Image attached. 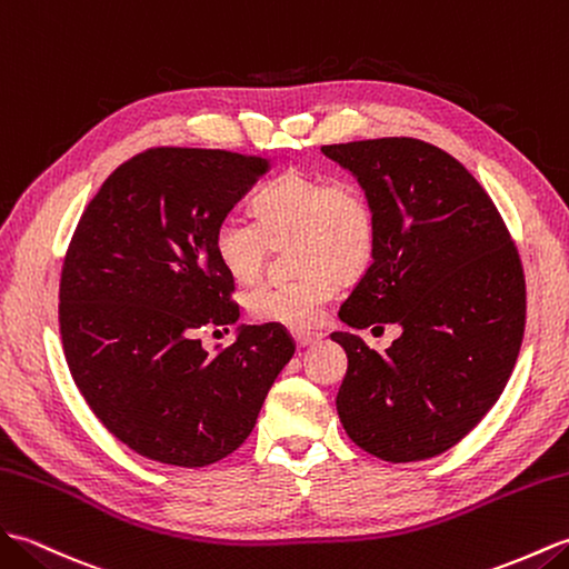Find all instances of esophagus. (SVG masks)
I'll list each match as a JSON object with an SVG mask.
<instances>
[{"label":"esophagus","instance_id":"34e87169","mask_svg":"<svg viewBox=\"0 0 569 569\" xmlns=\"http://www.w3.org/2000/svg\"><path fill=\"white\" fill-rule=\"evenodd\" d=\"M292 338H295L297 348H307V346L317 343V340H319L317 333H309V331H292Z\"/></svg>","mask_w":569,"mask_h":569}]
</instances>
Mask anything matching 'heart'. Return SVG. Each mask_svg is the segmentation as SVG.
<instances>
[{
	"mask_svg": "<svg viewBox=\"0 0 569 569\" xmlns=\"http://www.w3.org/2000/svg\"><path fill=\"white\" fill-rule=\"evenodd\" d=\"M252 223L223 217L213 229V256L238 284L262 272L272 248L289 246L301 272L292 282H268L246 295V309L262 323L309 328L338 292L340 280H356L377 252V213L368 192L352 180L287 170L252 199Z\"/></svg>",
	"mask_w": 569,
	"mask_h": 569,
	"instance_id": "b5f03b06",
	"label": "heart"
}]
</instances>
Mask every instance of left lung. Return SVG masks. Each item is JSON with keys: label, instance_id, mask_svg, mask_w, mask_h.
<instances>
[{"label": "left lung", "instance_id": "left-lung-1", "mask_svg": "<svg viewBox=\"0 0 569 569\" xmlns=\"http://www.w3.org/2000/svg\"><path fill=\"white\" fill-rule=\"evenodd\" d=\"M368 192L380 238L343 301L350 328L397 323L385 352L356 333L336 409L356 446L387 462L436 458L495 407L519 358L526 280L495 201L460 162L416 138L323 146Z\"/></svg>", "mask_w": 569, "mask_h": 569}]
</instances>
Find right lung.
Returning <instances> with one entry per match:
<instances>
[{"mask_svg": "<svg viewBox=\"0 0 569 569\" xmlns=\"http://www.w3.org/2000/svg\"><path fill=\"white\" fill-rule=\"evenodd\" d=\"M268 170V158L231 150L150 148L109 174L72 233L62 350L97 419L138 456L178 467L226 458L295 356L277 323L238 326L217 356L197 338L241 317L213 229Z\"/></svg>", "mask_w": 569, "mask_h": 569, "instance_id": "add662e5", "label": "right lung"}]
</instances>
